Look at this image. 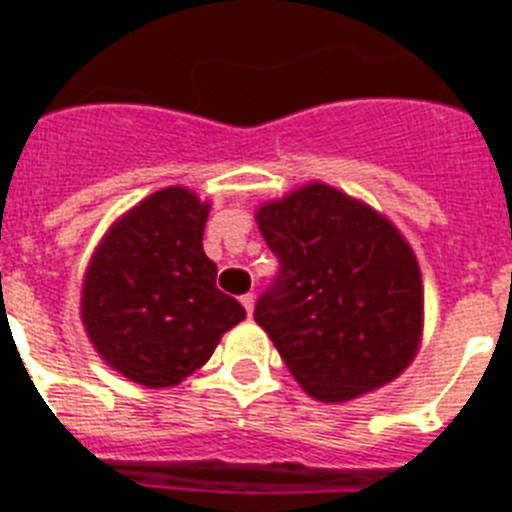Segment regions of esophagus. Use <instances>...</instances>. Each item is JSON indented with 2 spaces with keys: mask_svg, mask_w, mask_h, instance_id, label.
Masks as SVG:
<instances>
[{
  "mask_svg": "<svg viewBox=\"0 0 512 512\" xmlns=\"http://www.w3.org/2000/svg\"><path fill=\"white\" fill-rule=\"evenodd\" d=\"M241 302H243V307H246L248 315H253V307H256V295H251V292H248V295L241 297Z\"/></svg>",
  "mask_w": 512,
  "mask_h": 512,
  "instance_id": "1",
  "label": "esophagus"
}]
</instances>
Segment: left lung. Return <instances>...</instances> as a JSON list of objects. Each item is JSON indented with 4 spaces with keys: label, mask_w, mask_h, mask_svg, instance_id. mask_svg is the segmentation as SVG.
I'll list each match as a JSON object with an SVG mask.
<instances>
[{
    "label": "left lung",
    "mask_w": 512,
    "mask_h": 512,
    "mask_svg": "<svg viewBox=\"0 0 512 512\" xmlns=\"http://www.w3.org/2000/svg\"><path fill=\"white\" fill-rule=\"evenodd\" d=\"M279 277L253 318L289 374L320 402H348L400 377L423 341V277L405 235L323 182L256 210Z\"/></svg>",
    "instance_id": "8db88e82"
}]
</instances>
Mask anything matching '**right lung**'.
Returning <instances> with one entry per match:
<instances>
[{
    "instance_id": "obj_1",
    "label": "right lung",
    "mask_w": 512,
    "mask_h": 512,
    "mask_svg": "<svg viewBox=\"0 0 512 512\" xmlns=\"http://www.w3.org/2000/svg\"><path fill=\"white\" fill-rule=\"evenodd\" d=\"M207 215L210 202L192 189H158L110 225L84 274L81 323L94 351L148 390L184 382L246 318L215 287L217 266L202 248Z\"/></svg>"
}]
</instances>
